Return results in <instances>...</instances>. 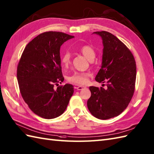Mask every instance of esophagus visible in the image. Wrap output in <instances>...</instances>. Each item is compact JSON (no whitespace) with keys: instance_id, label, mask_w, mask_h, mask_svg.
Instances as JSON below:
<instances>
[{"instance_id":"1","label":"esophagus","mask_w":154,"mask_h":154,"mask_svg":"<svg viewBox=\"0 0 154 154\" xmlns=\"http://www.w3.org/2000/svg\"><path fill=\"white\" fill-rule=\"evenodd\" d=\"M75 88H76L77 90L81 91V90H83V89L86 88V87H85V86H79V87H76Z\"/></svg>"}]
</instances>
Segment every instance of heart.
I'll return each instance as SVG.
<instances>
[{
  "instance_id": "1",
  "label": "heart",
  "mask_w": 154,
  "mask_h": 154,
  "mask_svg": "<svg viewBox=\"0 0 154 154\" xmlns=\"http://www.w3.org/2000/svg\"><path fill=\"white\" fill-rule=\"evenodd\" d=\"M80 52L89 61L93 60L95 58L96 52L94 49L90 45H83L79 48ZM62 65L67 66L71 62V54L68 52L64 53L61 58ZM88 74L85 73L75 72L68 77V81L71 83L82 85L87 83Z\"/></svg>"
}]
</instances>
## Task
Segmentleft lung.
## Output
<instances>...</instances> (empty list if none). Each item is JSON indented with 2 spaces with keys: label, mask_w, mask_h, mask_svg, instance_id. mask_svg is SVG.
<instances>
[{
  "label": "left lung",
  "mask_w": 154,
  "mask_h": 154,
  "mask_svg": "<svg viewBox=\"0 0 154 154\" xmlns=\"http://www.w3.org/2000/svg\"><path fill=\"white\" fill-rule=\"evenodd\" d=\"M93 33L101 37L103 47L95 80L106 82L107 88L89 87L87 107L92 116L105 120L119 116L128 106L134 92L137 67L131 51L115 35L104 31Z\"/></svg>",
  "instance_id": "1"
}]
</instances>
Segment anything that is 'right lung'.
<instances>
[{
  "mask_svg": "<svg viewBox=\"0 0 154 154\" xmlns=\"http://www.w3.org/2000/svg\"><path fill=\"white\" fill-rule=\"evenodd\" d=\"M74 36L49 31L38 35L27 45L17 69L21 96L32 112L45 119H54L65 112L73 94V86L62 83L60 47Z\"/></svg>",
  "mask_w": 154,
  "mask_h": 154,
  "instance_id": "1",
  "label": "right lung"
}]
</instances>
